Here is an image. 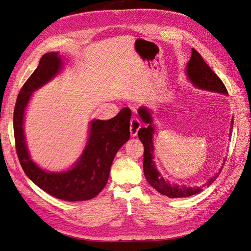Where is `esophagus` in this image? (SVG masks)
Returning <instances> with one entry per match:
<instances>
[{"label": "esophagus", "instance_id": "34e87169", "mask_svg": "<svg viewBox=\"0 0 251 251\" xmlns=\"http://www.w3.org/2000/svg\"><path fill=\"white\" fill-rule=\"evenodd\" d=\"M141 126V124L140 121L137 117H132L131 118V126H130V131H131V135L133 136V137H135L136 135H137L138 133V130Z\"/></svg>", "mask_w": 251, "mask_h": 251}]
</instances>
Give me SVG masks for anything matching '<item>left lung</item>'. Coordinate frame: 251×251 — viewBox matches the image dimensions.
Returning <instances> with one entry per match:
<instances>
[{
	"instance_id": "8db88e82",
	"label": "left lung",
	"mask_w": 251,
	"mask_h": 251,
	"mask_svg": "<svg viewBox=\"0 0 251 251\" xmlns=\"http://www.w3.org/2000/svg\"><path fill=\"white\" fill-rule=\"evenodd\" d=\"M185 74L188 80L196 88L208 91V92H215L224 95L228 94L222 80L217 76L216 73L204 62L200 53L194 48L192 49L191 59L188 60L185 67ZM138 114L143 123L148 125L146 127H141L138 131V137L144 147V176H146V179L148 180L151 186H153L158 193L168 196L170 198H184V197H191L199 194L203 191V188L208 187L214 183V181L218 178L219 174L221 173L222 170H219V172L212 175L210 178L203 182L199 186H187L184 184L179 185L177 183H172L169 180L164 179L162 175L157 170V166L154 161L153 138L156 128L154 125V118L153 115H151V111L149 108H146L142 105V107L138 109ZM230 126H233V119H231L230 121Z\"/></svg>"
}]
</instances>
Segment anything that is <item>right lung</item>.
<instances>
[{"mask_svg":"<svg viewBox=\"0 0 251 251\" xmlns=\"http://www.w3.org/2000/svg\"><path fill=\"white\" fill-rule=\"evenodd\" d=\"M64 62L58 52H48L21 89L13 113L16 149L23 170L34 184L57 199L74 202L93 199L105 186L111 165L119 149L130 138L131 110L124 108L109 120H91L82 153L70 169L50 172L40 168L29 154L24 133L27 105L33 92L62 72Z\"/></svg>","mask_w":251,"mask_h":251,"instance_id":"1","label":"right lung"}]
</instances>
